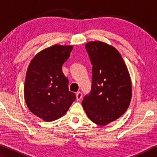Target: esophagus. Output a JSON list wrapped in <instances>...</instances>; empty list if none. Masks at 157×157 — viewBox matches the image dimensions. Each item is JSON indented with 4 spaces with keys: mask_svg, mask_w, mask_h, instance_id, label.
Masks as SVG:
<instances>
[{
    "mask_svg": "<svg viewBox=\"0 0 157 157\" xmlns=\"http://www.w3.org/2000/svg\"><path fill=\"white\" fill-rule=\"evenodd\" d=\"M82 98V94L81 92H78L76 94V99L77 100H80Z\"/></svg>",
    "mask_w": 157,
    "mask_h": 157,
    "instance_id": "34e87169",
    "label": "esophagus"
}]
</instances>
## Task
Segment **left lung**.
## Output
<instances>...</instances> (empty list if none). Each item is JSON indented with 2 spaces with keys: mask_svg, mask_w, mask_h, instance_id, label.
I'll list each match as a JSON object with an SVG mask.
<instances>
[{
  "mask_svg": "<svg viewBox=\"0 0 157 157\" xmlns=\"http://www.w3.org/2000/svg\"><path fill=\"white\" fill-rule=\"evenodd\" d=\"M92 63V84L82 107L87 116L101 126L121 117L129 107L132 82L123 57L115 48L102 41L85 45Z\"/></svg>",
  "mask_w": 157,
  "mask_h": 157,
  "instance_id": "obj_1",
  "label": "left lung"
}]
</instances>
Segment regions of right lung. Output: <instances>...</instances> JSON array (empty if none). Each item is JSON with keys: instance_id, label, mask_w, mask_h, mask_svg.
Returning a JSON list of instances; mask_svg holds the SVG:
<instances>
[{"instance_id": "right-lung-1", "label": "right lung", "mask_w": 157, "mask_h": 157, "mask_svg": "<svg viewBox=\"0 0 157 157\" xmlns=\"http://www.w3.org/2000/svg\"><path fill=\"white\" fill-rule=\"evenodd\" d=\"M72 46L54 45L39 52L28 68L24 98L32 113L46 122L67 112L76 95L68 90V79L62 67L70 57Z\"/></svg>"}]
</instances>
